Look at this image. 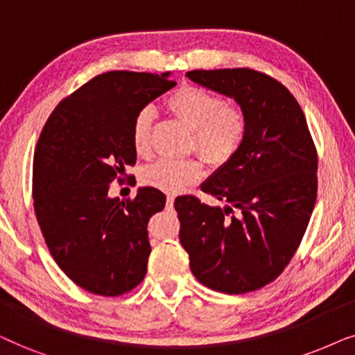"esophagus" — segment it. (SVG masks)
I'll use <instances>...</instances> for the list:
<instances>
[{
    "mask_svg": "<svg viewBox=\"0 0 355 355\" xmlns=\"http://www.w3.org/2000/svg\"><path fill=\"white\" fill-rule=\"evenodd\" d=\"M173 201H175V198L172 195H168L167 196V207H168V209H170V207H173Z\"/></svg>",
    "mask_w": 355,
    "mask_h": 355,
    "instance_id": "esophagus-1",
    "label": "esophagus"
}]
</instances>
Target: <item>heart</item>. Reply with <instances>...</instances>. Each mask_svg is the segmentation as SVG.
Listing matches in <instances>:
<instances>
[{
    "label": "heart",
    "instance_id": "1",
    "mask_svg": "<svg viewBox=\"0 0 355 355\" xmlns=\"http://www.w3.org/2000/svg\"><path fill=\"white\" fill-rule=\"evenodd\" d=\"M167 108L195 133L193 149L212 167H220L237 154L248 130L247 113L237 103H224L217 94L196 86H183L167 98ZM154 112L146 107L135 116L131 144L138 155H148ZM196 159L157 160L141 172L144 185L165 193H178L201 178Z\"/></svg>",
    "mask_w": 355,
    "mask_h": 355
}]
</instances>
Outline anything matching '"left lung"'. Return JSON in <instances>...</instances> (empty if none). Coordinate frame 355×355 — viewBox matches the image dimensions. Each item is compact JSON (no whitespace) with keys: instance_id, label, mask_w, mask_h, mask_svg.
<instances>
[{"instance_id":"1","label":"left lung","mask_w":355,"mask_h":355,"mask_svg":"<svg viewBox=\"0 0 355 355\" xmlns=\"http://www.w3.org/2000/svg\"><path fill=\"white\" fill-rule=\"evenodd\" d=\"M187 78L232 97L248 118L237 154L201 190L225 202L178 196L180 242L201 284L245 294L291 263L316 201L318 157L304 112L279 81L248 68L195 69Z\"/></svg>"}]
</instances>
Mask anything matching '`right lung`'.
<instances>
[{
	"label": "right lung",
	"instance_id": "1",
	"mask_svg": "<svg viewBox=\"0 0 355 355\" xmlns=\"http://www.w3.org/2000/svg\"><path fill=\"white\" fill-rule=\"evenodd\" d=\"M168 76H96L56 105L37 143L32 196L45 243L61 271L96 295L126 294L148 271V222L165 195L144 187L120 202L108 190L136 164L135 116L177 84Z\"/></svg>",
	"mask_w": 355,
	"mask_h": 355
}]
</instances>
